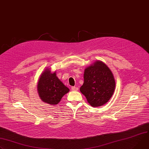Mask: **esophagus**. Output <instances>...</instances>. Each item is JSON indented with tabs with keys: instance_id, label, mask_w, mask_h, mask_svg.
<instances>
[{
	"instance_id": "obj_1",
	"label": "esophagus",
	"mask_w": 149,
	"mask_h": 149,
	"mask_svg": "<svg viewBox=\"0 0 149 149\" xmlns=\"http://www.w3.org/2000/svg\"><path fill=\"white\" fill-rule=\"evenodd\" d=\"M71 90L72 91H77L78 90V88L77 87H72Z\"/></svg>"
}]
</instances>
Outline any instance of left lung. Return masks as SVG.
Returning <instances> with one entry per match:
<instances>
[{"mask_svg":"<svg viewBox=\"0 0 149 149\" xmlns=\"http://www.w3.org/2000/svg\"><path fill=\"white\" fill-rule=\"evenodd\" d=\"M115 88L113 75L105 63L96 61L84 70V83L80 91L93 107H99L110 100Z\"/></svg>","mask_w":149,"mask_h":149,"instance_id":"left-lung-1","label":"left lung"}]
</instances>
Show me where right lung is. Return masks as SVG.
Instances as JSON below:
<instances>
[{
    "instance_id": "1",
    "label": "right lung",
    "mask_w": 149,
    "mask_h": 149,
    "mask_svg": "<svg viewBox=\"0 0 149 149\" xmlns=\"http://www.w3.org/2000/svg\"><path fill=\"white\" fill-rule=\"evenodd\" d=\"M37 91L39 97L43 102L55 105L60 102L65 94L70 91V89L57 77L56 71L52 73L49 68H47L39 78Z\"/></svg>"
}]
</instances>
